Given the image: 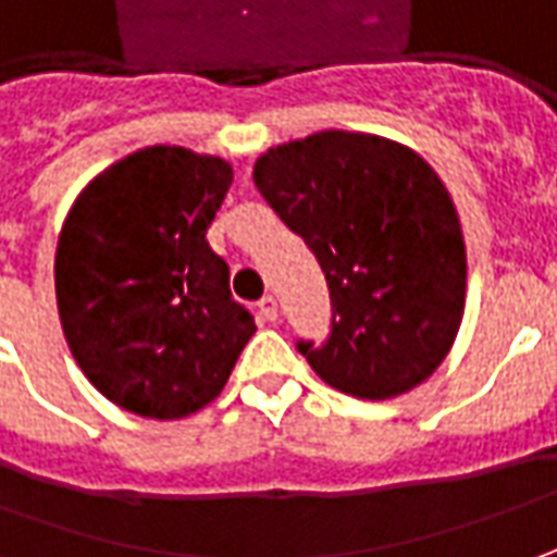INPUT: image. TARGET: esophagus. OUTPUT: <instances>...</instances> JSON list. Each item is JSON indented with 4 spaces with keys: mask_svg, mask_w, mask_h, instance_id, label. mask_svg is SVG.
I'll list each match as a JSON object with an SVG mask.
<instances>
[{
    "mask_svg": "<svg viewBox=\"0 0 557 557\" xmlns=\"http://www.w3.org/2000/svg\"><path fill=\"white\" fill-rule=\"evenodd\" d=\"M259 313H262L264 320L274 323V320H277V298H274V295H264L262 301H259Z\"/></svg>",
    "mask_w": 557,
    "mask_h": 557,
    "instance_id": "obj_1",
    "label": "esophagus"
}]
</instances>
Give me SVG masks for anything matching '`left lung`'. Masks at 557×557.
I'll return each instance as SVG.
<instances>
[{
  "label": "left lung",
  "mask_w": 557,
  "mask_h": 557,
  "mask_svg": "<svg viewBox=\"0 0 557 557\" xmlns=\"http://www.w3.org/2000/svg\"><path fill=\"white\" fill-rule=\"evenodd\" d=\"M252 180L326 274L332 335L298 344L310 369L357 399L423 384L467 308L463 228L436 170L387 136L320 131L271 146Z\"/></svg>",
  "instance_id": "obj_1"
}]
</instances>
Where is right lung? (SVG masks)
<instances>
[{"mask_svg": "<svg viewBox=\"0 0 557 557\" xmlns=\"http://www.w3.org/2000/svg\"><path fill=\"white\" fill-rule=\"evenodd\" d=\"M231 180L225 158L146 146L97 173L63 219V338L90 384L131 414L180 421L210 406L256 332L207 244Z\"/></svg>", "mask_w": 557, "mask_h": 557, "instance_id": "obj_1", "label": "right lung"}]
</instances>
